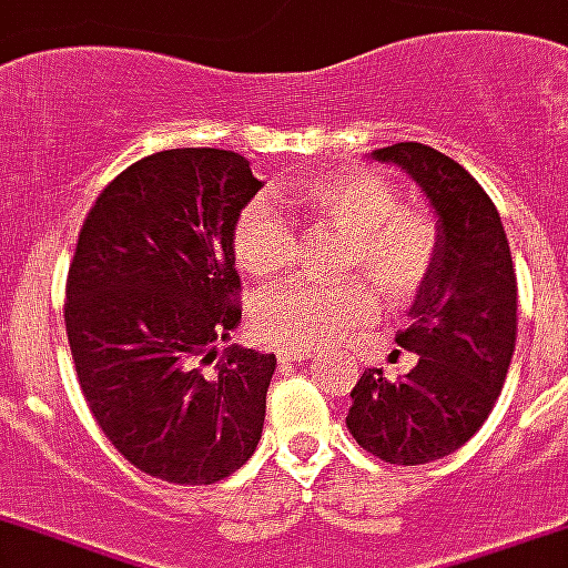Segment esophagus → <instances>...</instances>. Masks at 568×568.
I'll return each instance as SVG.
<instances>
[{
  "mask_svg": "<svg viewBox=\"0 0 568 568\" xmlns=\"http://www.w3.org/2000/svg\"><path fill=\"white\" fill-rule=\"evenodd\" d=\"M276 357H280V364H301V361H311V357H314V351L311 348H280L276 351Z\"/></svg>",
  "mask_w": 568,
  "mask_h": 568,
  "instance_id": "1",
  "label": "esophagus"
}]
</instances>
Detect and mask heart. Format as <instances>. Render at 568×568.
<instances>
[{
    "instance_id": "1",
    "label": "heart",
    "mask_w": 568,
    "mask_h": 568,
    "mask_svg": "<svg viewBox=\"0 0 568 568\" xmlns=\"http://www.w3.org/2000/svg\"><path fill=\"white\" fill-rule=\"evenodd\" d=\"M288 204L307 226L342 233L335 276L342 285H283L261 298L254 329L288 348H323L366 326L376 314V295L357 278L376 285L392 304L410 301L429 280L438 257V223L426 207L400 202L392 176L373 168H333L288 189ZM233 252L252 280H273L295 257V233L267 202L252 199L233 226Z\"/></svg>"
}]
</instances>
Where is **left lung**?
<instances>
[{
    "mask_svg": "<svg viewBox=\"0 0 568 568\" xmlns=\"http://www.w3.org/2000/svg\"><path fill=\"white\" fill-rule=\"evenodd\" d=\"M407 171L438 214V257L397 345L416 354L404 379L366 369L351 392L348 429L373 457L419 466L463 447L500 397L516 348V270L488 192L423 142L376 152Z\"/></svg>",
    "mask_w": 568,
    "mask_h": 568,
    "instance_id": "8db88e82",
    "label": "left lung"
}]
</instances>
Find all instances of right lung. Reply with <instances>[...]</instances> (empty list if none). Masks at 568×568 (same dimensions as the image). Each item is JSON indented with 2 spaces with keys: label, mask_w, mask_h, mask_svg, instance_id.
Returning <instances> with one entry per match:
<instances>
[{
  "label": "right lung",
  "mask_w": 568,
  "mask_h": 568,
  "mask_svg": "<svg viewBox=\"0 0 568 568\" xmlns=\"http://www.w3.org/2000/svg\"><path fill=\"white\" fill-rule=\"evenodd\" d=\"M257 189L239 152H154L99 192L77 235V379L108 442L161 481L214 485L261 442L276 357L207 351L242 320L233 226Z\"/></svg>",
  "instance_id": "1"
}]
</instances>
